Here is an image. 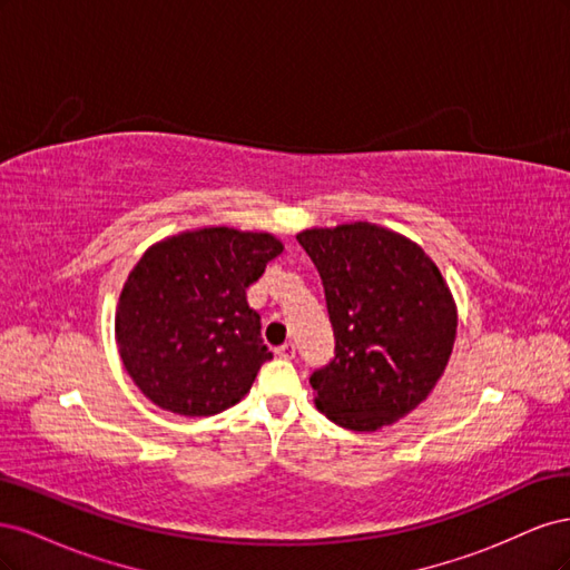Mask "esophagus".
<instances>
[{
    "mask_svg": "<svg viewBox=\"0 0 570 570\" xmlns=\"http://www.w3.org/2000/svg\"><path fill=\"white\" fill-rule=\"evenodd\" d=\"M295 344H292V342H285V344H281V347L278 350H275V354H278L281 358H295Z\"/></svg>",
    "mask_w": 570,
    "mask_h": 570,
    "instance_id": "1",
    "label": "esophagus"
}]
</instances>
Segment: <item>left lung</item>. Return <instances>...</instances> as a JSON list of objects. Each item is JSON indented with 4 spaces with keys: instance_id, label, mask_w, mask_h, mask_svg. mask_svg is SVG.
Listing matches in <instances>:
<instances>
[{
    "instance_id": "obj_1",
    "label": "left lung",
    "mask_w": 570,
    "mask_h": 570,
    "mask_svg": "<svg viewBox=\"0 0 570 570\" xmlns=\"http://www.w3.org/2000/svg\"><path fill=\"white\" fill-rule=\"evenodd\" d=\"M316 264L335 356L308 377L333 423L373 433L433 392L456 337V306L416 243L375 223L297 235Z\"/></svg>"
}]
</instances>
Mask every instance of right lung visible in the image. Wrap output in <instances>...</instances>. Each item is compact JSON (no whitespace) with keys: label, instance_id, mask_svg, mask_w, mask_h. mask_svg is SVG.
Masks as SVG:
<instances>
[{"label":"right lung","instance_id":"right-lung-1","mask_svg":"<svg viewBox=\"0 0 570 570\" xmlns=\"http://www.w3.org/2000/svg\"><path fill=\"white\" fill-rule=\"evenodd\" d=\"M283 252L268 233L187 230L151 245L116 308V342L132 383L180 416L237 404L273 354L247 287Z\"/></svg>","mask_w":570,"mask_h":570}]
</instances>
